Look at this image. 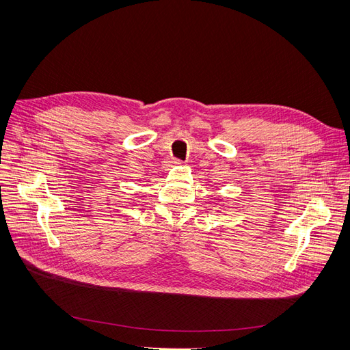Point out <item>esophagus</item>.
Segmentation results:
<instances>
[{
	"label": "esophagus",
	"instance_id": "obj_1",
	"mask_svg": "<svg viewBox=\"0 0 350 350\" xmlns=\"http://www.w3.org/2000/svg\"><path fill=\"white\" fill-rule=\"evenodd\" d=\"M174 164H181V161L180 160H174Z\"/></svg>",
	"mask_w": 350,
	"mask_h": 350
}]
</instances>
